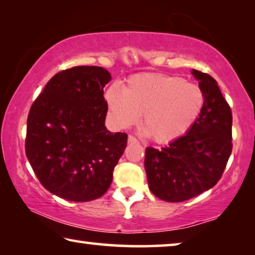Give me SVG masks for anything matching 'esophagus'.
Instances as JSON below:
<instances>
[{
  "label": "esophagus",
  "mask_w": 255,
  "mask_h": 255,
  "mask_svg": "<svg viewBox=\"0 0 255 255\" xmlns=\"http://www.w3.org/2000/svg\"><path fill=\"white\" fill-rule=\"evenodd\" d=\"M137 139L133 136H131V135H129L128 136V143H137Z\"/></svg>",
  "instance_id": "34e87169"
}]
</instances>
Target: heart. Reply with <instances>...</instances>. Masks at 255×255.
<instances>
[{
	"mask_svg": "<svg viewBox=\"0 0 255 255\" xmlns=\"http://www.w3.org/2000/svg\"><path fill=\"white\" fill-rule=\"evenodd\" d=\"M116 126H132L143 114L145 132L154 141L166 144L187 133L199 118L205 94L183 77L143 73L127 80L124 89L112 84L105 93Z\"/></svg>",
	"mask_w": 255,
	"mask_h": 255,
	"instance_id": "heart-1",
	"label": "heart"
}]
</instances>
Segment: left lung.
<instances>
[{"label": "left lung", "instance_id": "1", "mask_svg": "<svg viewBox=\"0 0 255 255\" xmlns=\"http://www.w3.org/2000/svg\"><path fill=\"white\" fill-rule=\"evenodd\" d=\"M205 94V106L191 129L163 147H147L145 171L153 195L181 202L200 195L218 182L232 153V110L217 82L192 70Z\"/></svg>", "mask_w": 255, "mask_h": 255}]
</instances>
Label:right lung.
I'll list each match as a JSON object with an SVG mask.
<instances>
[{"label": "right lung", "mask_w": 255, "mask_h": 255, "mask_svg": "<svg viewBox=\"0 0 255 255\" xmlns=\"http://www.w3.org/2000/svg\"><path fill=\"white\" fill-rule=\"evenodd\" d=\"M110 80L103 67H72L51 77L30 108L25 155L40 183L63 199L105 195L127 146V133L105 125Z\"/></svg>", "instance_id": "obj_1"}]
</instances>
